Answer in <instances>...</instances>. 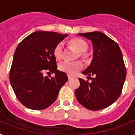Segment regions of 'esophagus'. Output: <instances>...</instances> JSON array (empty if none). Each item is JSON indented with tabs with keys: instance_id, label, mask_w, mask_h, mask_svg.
<instances>
[{
	"instance_id": "esophagus-1",
	"label": "esophagus",
	"mask_w": 135,
	"mask_h": 135,
	"mask_svg": "<svg viewBox=\"0 0 135 135\" xmlns=\"http://www.w3.org/2000/svg\"><path fill=\"white\" fill-rule=\"evenodd\" d=\"M68 77L69 79H72L73 77V76H71L70 75H68Z\"/></svg>"
}]
</instances>
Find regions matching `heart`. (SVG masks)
Wrapping results in <instances>:
<instances>
[{"label":"heart","mask_w":135,"mask_h":135,"mask_svg":"<svg viewBox=\"0 0 135 135\" xmlns=\"http://www.w3.org/2000/svg\"><path fill=\"white\" fill-rule=\"evenodd\" d=\"M68 46L70 49H73L77 51L75 58L78 57L81 58L85 62H87L90 60V54L87 52L89 49L88 43L86 41L81 38H74L68 42ZM53 56L57 60L62 59L63 56L62 53V47L61 44H58L53 49ZM83 68V64L81 61L77 60L74 62H61L58 68L61 72L65 73L68 75H74L78 72L81 70Z\"/></svg>","instance_id":"heart-1"}]
</instances>
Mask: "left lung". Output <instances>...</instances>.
<instances>
[{
	"label": "left lung",
	"mask_w": 135,
	"mask_h": 135,
	"mask_svg": "<svg viewBox=\"0 0 135 135\" xmlns=\"http://www.w3.org/2000/svg\"><path fill=\"white\" fill-rule=\"evenodd\" d=\"M79 35L92 41L93 60L82 73L94 77H87L91 82L79 78L80 85L75 89V97L87 109L101 110L114 103L121 94L127 73L123 54L118 44L102 32Z\"/></svg>",
	"instance_id": "left-lung-1"
}]
</instances>
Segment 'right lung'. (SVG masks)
Returning a JSON list of instances; mask_svg holds the SVG:
<instances>
[{"mask_svg": "<svg viewBox=\"0 0 135 135\" xmlns=\"http://www.w3.org/2000/svg\"><path fill=\"white\" fill-rule=\"evenodd\" d=\"M68 34L38 31L25 38L17 47L10 70V82L21 103L32 110H43L54 103L60 88L68 80L57 70L53 49ZM55 73L45 77L43 73Z\"/></svg>", "mask_w": 135, "mask_h": 135, "instance_id": "right-lung-1", "label": "right lung"}]
</instances>
